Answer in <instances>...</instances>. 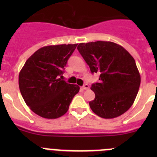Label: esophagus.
Segmentation results:
<instances>
[{
  "mask_svg": "<svg viewBox=\"0 0 157 157\" xmlns=\"http://www.w3.org/2000/svg\"><path fill=\"white\" fill-rule=\"evenodd\" d=\"M89 88H90V86H89L87 83H86V84H84L83 86H82V90H87V89H89Z\"/></svg>",
  "mask_w": 157,
  "mask_h": 157,
  "instance_id": "obj_1",
  "label": "esophagus"
}]
</instances>
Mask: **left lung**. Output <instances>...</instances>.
I'll list each match as a JSON object with an SVG mask.
<instances>
[{"label": "left lung", "mask_w": 157, "mask_h": 157, "mask_svg": "<svg viewBox=\"0 0 157 157\" xmlns=\"http://www.w3.org/2000/svg\"><path fill=\"white\" fill-rule=\"evenodd\" d=\"M79 52L92 74L99 73L91 90L95 99L89 102L98 116L114 118L131 108L138 93L140 75L134 58L122 46L112 42L80 43Z\"/></svg>", "instance_id": "8db88e82"}]
</instances>
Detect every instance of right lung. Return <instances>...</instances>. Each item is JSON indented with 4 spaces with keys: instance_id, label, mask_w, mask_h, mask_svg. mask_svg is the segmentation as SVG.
<instances>
[{
    "instance_id": "right-lung-1",
    "label": "right lung",
    "mask_w": 157,
    "mask_h": 157,
    "mask_svg": "<svg viewBox=\"0 0 157 157\" xmlns=\"http://www.w3.org/2000/svg\"><path fill=\"white\" fill-rule=\"evenodd\" d=\"M77 44L42 47L29 57L19 74V87L26 105L42 118L53 119L67 112L80 86L61 80L67 60Z\"/></svg>"
}]
</instances>
